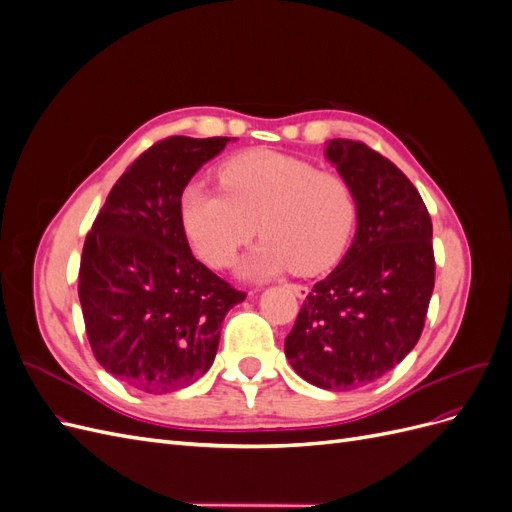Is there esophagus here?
<instances>
[{
  "label": "esophagus",
  "instance_id": "obj_1",
  "mask_svg": "<svg viewBox=\"0 0 512 512\" xmlns=\"http://www.w3.org/2000/svg\"><path fill=\"white\" fill-rule=\"evenodd\" d=\"M288 290L294 294V297H299V299H305L307 292H309V288L303 286V284H288Z\"/></svg>",
  "mask_w": 512,
  "mask_h": 512
}]
</instances>
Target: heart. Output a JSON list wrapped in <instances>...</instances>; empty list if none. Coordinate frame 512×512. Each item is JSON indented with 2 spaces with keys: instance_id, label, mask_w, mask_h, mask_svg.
I'll list each match as a JSON object with an SVG mask.
<instances>
[{
  "instance_id": "1",
  "label": "heart",
  "mask_w": 512,
  "mask_h": 512,
  "mask_svg": "<svg viewBox=\"0 0 512 512\" xmlns=\"http://www.w3.org/2000/svg\"><path fill=\"white\" fill-rule=\"evenodd\" d=\"M218 181L222 192L188 183L179 196L185 237L207 265L230 267L256 230L262 241L241 265L245 277H271L288 269L312 275L344 256L359 203L342 175L254 149L228 158L218 168Z\"/></svg>"
}]
</instances>
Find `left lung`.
Returning a JSON list of instances; mask_svg holds the SVG:
<instances>
[{
	"mask_svg": "<svg viewBox=\"0 0 512 512\" xmlns=\"http://www.w3.org/2000/svg\"><path fill=\"white\" fill-rule=\"evenodd\" d=\"M324 156L352 185L359 218L342 262L303 301L286 359L318 389L378 380L416 346L436 280L431 218L410 179L359 141L333 138Z\"/></svg>",
	"mask_w": 512,
	"mask_h": 512,
	"instance_id": "1",
	"label": "left lung"
}]
</instances>
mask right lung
<instances>
[{
  "mask_svg": "<svg viewBox=\"0 0 512 512\" xmlns=\"http://www.w3.org/2000/svg\"><path fill=\"white\" fill-rule=\"evenodd\" d=\"M230 138L170 136L113 185L83 245L79 299L98 363L143 393L185 389L213 365L222 320L245 294L198 262L179 196Z\"/></svg>",
  "mask_w": 512,
  "mask_h": 512,
  "instance_id": "right-lung-1",
  "label": "right lung"
}]
</instances>
